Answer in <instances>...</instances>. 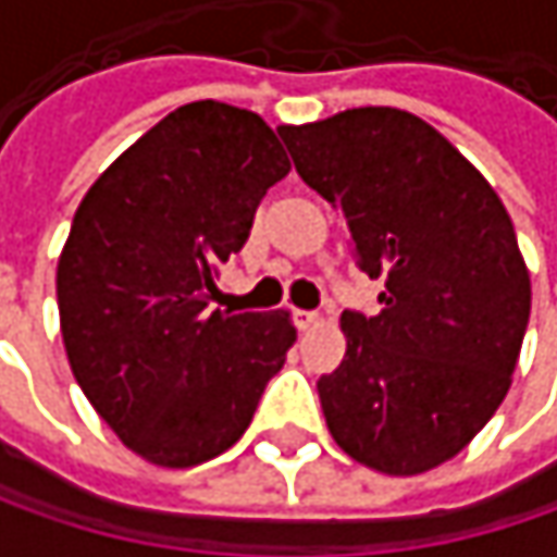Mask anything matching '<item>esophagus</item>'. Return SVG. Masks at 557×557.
I'll use <instances>...</instances> for the list:
<instances>
[{
	"label": "esophagus",
	"mask_w": 557,
	"mask_h": 557,
	"mask_svg": "<svg viewBox=\"0 0 557 557\" xmlns=\"http://www.w3.org/2000/svg\"><path fill=\"white\" fill-rule=\"evenodd\" d=\"M293 322H296L299 332H309V329H319L322 315H319V312H309V309H296V312H293Z\"/></svg>",
	"instance_id": "obj_1"
}]
</instances>
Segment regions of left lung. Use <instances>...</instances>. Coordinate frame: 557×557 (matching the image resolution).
Here are the masks:
<instances>
[{"label": "left lung", "instance_id": "obj_1", "mask_svg": "<svg viewBox=\"0 0 557 557\" xmlns=\"http://www.w3.org/2000/svg\"><path fill=\"white\" fill-rule=\"evenodd\" d=\"M296 173L342 209L377 315L342 312L345 358L315 387L358 465L412 478L455 458L497 412L532 309L509 212L445 135L389 106L280 125Z\"/></svg>", "mask_w": 557, "mask_h": 557}]
</instances>
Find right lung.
Returning a JSON list of instances; mask_svg holds the SVG:
<instances>
[{"instance_id": "add662e5", "label": "right lung", "mask_w": 557, "mask_h": 557, "mask_svg": "<svg viewBox=\"0 0 557 557\" xmlns=\"http://www.w3.org/2000/svg\"><path fill=\"white\" fill-rule=\"evenodd\" d=\"M286 173L258 112L199 99L119 154L73 215L57 261L70 371L122 445L158 468L228 451L296 342L283 309H212L222 264Z\"/></svg>"}]
</instances>
